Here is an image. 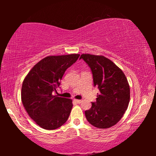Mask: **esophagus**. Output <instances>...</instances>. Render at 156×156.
<instances>
[{"label": "esophagus", "instance_id": "34e87169", "mask_svg": "<svg viewBox=\"0 0 156 156\" xmlns=\"http://www.w3.org/2000/svg\"><path fill=\"white\" fill-rule=\"evenodd\" d=\"M73 101H74L75 102H76V103H78V104H80V103H81V102H82V100H77V99H74V100H73Z\"/></svg>", "mask_w": 156, "mask_h": 156}]
</instances>
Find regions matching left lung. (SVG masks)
Instances as JSON below:
<instances>
[{
	"mask_svg": "<svg viewBox=\"0 0 156 156\" xmlns=\"http://www.w3.org/2000/svg\"><path fill=\"white\" fill-rule=\"evenodd\" d=\"M83 58L91 68L94 84L99 89L96 102L85 111L88 122L98 129L116 125L127 109L130 87L125 73L114 62L98 55L83 54Z\"/></svg>",
	"mask_w": 156,
	"mask_h": 156,
	"instance_id": "1",
	"label": "left lung"
}]
</instances>
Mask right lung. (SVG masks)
<instances>
[{"mask_svg":"<svg viewBox=\"0 0 156 156\" xmlns=\"http://www.w3.org/2000/svg\"><path fill=\"white\" fill-rule=\"evenodd\" d=\"M79 56L78 54L47 56L25 76L21 89L22 103L30 117L41 128L54 130L68 120L72 100L52 94L60 86L67 69Z\"/></svg>","mask_w":156,"mask_h":156,"instance_id":"1","label":"right lung"}]
</instances>
